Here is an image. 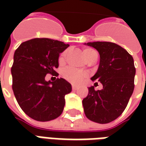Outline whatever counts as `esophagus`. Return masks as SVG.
Instances as JSON below:
<instances>
[{
    "label": "esophagus",
    "mask_w": 146,
    "mask_h": 146,
    "mask_svg": "<svg viewBox=\"0 0 146 146\" xmlns=\"http://www.w3.org/2000/svg\"><path fill=\"white\" fill-rule=\"evenodd\" d=\"M72 89H73V91H75L76 89H78V87L76 85H72Z\"/></svg>",
    "instance_id": "34e87169"
}]
</instances>
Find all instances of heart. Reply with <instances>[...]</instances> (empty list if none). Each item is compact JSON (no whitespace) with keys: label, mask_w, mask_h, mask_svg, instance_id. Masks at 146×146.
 Returning a JSON list of instances; mask_svg holds the SVG:
<instances>
[{"label":"heart","mask_w":146,"mask_h":146,"mask_svg":"<svg viewBox=\"0 0 146 146\" xmlns=\"http://www.w3.org/2000/svg\"><path fill=\"white\" fill-rule=\"evenodd\" d=\"M83 54H84V57L88 61L92 59V58L95 57V56H98L97 52L94 49L90 48H84L83 50ZM67 54H68V51H62L59 54V56H58V63L63 64L66 62ZM62 76L66 80L73 83V84H80L88 76V74H87L86 72L76 70L73 67H67L63 70Z\"/></svg>","instance_id":"b5f03b06"}]
</instances>
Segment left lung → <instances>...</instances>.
<instances>
[{
  "label": "left lung",
  "mask_w": 146,
  "mask_h": 146,
  "mask_svg": "<svg viewBox=\"0 0 146 146\" xmlns=\"http://www.w3.org/2000/svg\"><path fill=\"white\" fill-rule=\"evenodd\" d=\"M100 54L98 71L92 77L103 88H88V95L82 101L86 116L98 123H108L119 117L128 104L135 88V67L131 54L113 42L87 43Z\"/></svg>",
  "instance_id": "obj_1"
}]
</instances>
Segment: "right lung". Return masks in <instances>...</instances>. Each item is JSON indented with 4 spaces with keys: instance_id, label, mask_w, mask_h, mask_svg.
Returning <instances> with one entry per match:
<instances>
[{
    "instance_id": "right-lung-1",
    "label": "right lung",
    "mask_w": 146,
    "mask_h": 146,
    "mask_svg": "<svg viewBox=\"0 0 146 146\" xmlns=\"http://www.w3.org/2000/svg\"><path fill=\"white\" fill-rule=\"evenodd\" d=\"M68 47L59 40L34 38L22 43L15 51L12 90L21 109L32 119L49 121L63 111L71 84L63 78L48 82L45 76H58V55Z\"/></svg>"
}]
</instances>
